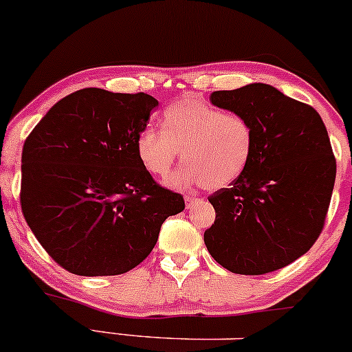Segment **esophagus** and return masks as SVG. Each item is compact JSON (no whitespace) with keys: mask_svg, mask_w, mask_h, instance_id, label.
<instances>
[{"mask_svg":"<svg viewBox=\"0 0 352 352\" xmlns=\"http://www.w3.org/2000/svg\"><path fill=\"white\" fill-rule=\"evenodd\" d=\"M200 201V198L198 197H193V195H185V205H187V208H190V206H193L195 203Z\"/></svg>","mask_w":352,"mask_h":352,"instance_id":"34e87169","label":"esophagus"}]
</instances>
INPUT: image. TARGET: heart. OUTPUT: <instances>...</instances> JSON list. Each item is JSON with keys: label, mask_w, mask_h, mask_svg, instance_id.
Masks as SVG:
<instances>
[{"label": "heart", "mask_w": 352, "mask_h": 352, "mask_svg": "<svg viewBox=\"0 0 352 352\" xmlns=\"http://www.w3.org/2000/svg\"><path fill=\"white\" fill-rule=\"evenodd\" d=\"M162 131L147 128L138 135L135 151L155 179H167L182 155L185 165L173 177V187L201 184L217 190L243 173L251 159L254 129L239 113H223L198 98H184L165 108Z\"/></svg>", "instance_id": "heart-1"}]
</instances>
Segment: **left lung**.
Segmentation results:
<instances>
[{
	"label": "left lung",
	"mask_w": 352,
	"mask_h": 352,
	"mask_svg": "<svg viewBox=\"0 0 352 352\" xmlns=\"http://www.w3.org/2000/svg\"><path fill=\"white\" fill-rule=\"evenodd\" d=\"M210 101L248 118L254 147L230 188L208 197L217 219L205 231L206 249L234 274L285 267L318 239L331 201L336 159L324 122L265 83L213 91Z\"/></svg>",
	"instance_id": "8db88e82"
}]
</instances>
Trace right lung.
<instances>
[{
    "instance_id": "right-lung-1",
    "label": "right lung",
    "mask_w": 352,
    "mask_h": 352,
    "mask_svg": "<svg viewBox=\"0 0 352 352\" xmlns=\"http://www.w3.org/2000/svg\"><path fill=\"white\" fill-rule=\"evenodd\" d=\"M146 93L83 88L49 109L21 159V208L42 248L85 277L129 272L149 256L162 223L185 208L135 151L151 111Z\"/></svg>"
}]
</instances>
